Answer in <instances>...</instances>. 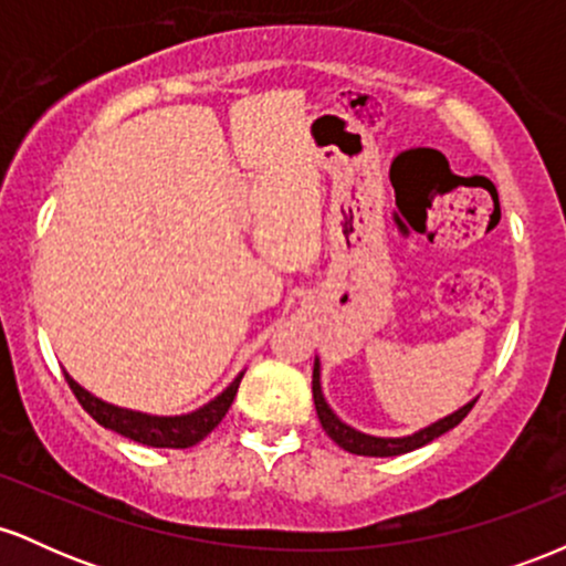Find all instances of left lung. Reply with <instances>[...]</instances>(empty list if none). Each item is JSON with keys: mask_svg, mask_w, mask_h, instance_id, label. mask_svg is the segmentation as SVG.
I'll use <instances>...</instances> for the list:
<instances>
[{"mask_svg": "<svg viewBox=\"0 0 566 566\" xmlns=\"http://www.w3.org/2000/svg\"><path fill=\"white\" fill-rule=\"evenodd\" d=\"M314 405H316V415H319L322 428L327 431V437L333 439L337 447H343V450L354 452V454H367V458H394V454L412 452V450H418V447L428 444V441L439 439L441 433L452 431V428L458 426L460 420H463L465 415L471 412L476 401H469V405H465L463 409L447 415L444 420H439V423L423 428V431L412 433V437H401V439L367 437V433H359V431H354V428H348L346 423H340V420L335 418L333 409L327 407V401H324V396H322L319 361H316V365H314Z\"/></svg>", "mask_w": 566, "mask_h": 566, "instance_id": "1", "label": "left lung"}]
</instances>
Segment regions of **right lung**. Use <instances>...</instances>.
Here are the masks:
<instances>
[{
    "label": "right lung",
    "instance_id": "add662e5",
    "mask_svg": "<svg viewBox=\"0 0 566 566\" xmlns=\"http://www.w3.org/2000/svg\"><path fill=\"white\" fill-rule=\"evenodd\" d=\"M66 380L71 391H74L76 399H80V405L87 409L90 418L97 420L103 428H112V431L122 433V437L138 441V444H146V447L186 450V447L199 444V441L226 418V412H229V407L233 405V396L239 391L242 375H239V378L233 380L223 394L216 396L210 405H205L191 415H180V418H154V415H140V412H133V409L106 405V401L95 399L93 394H87L84 388L76 386L69 375Z\"/></svg>",
    "mask_w": 566,
    "mask_h": 566
}]
</instances>
